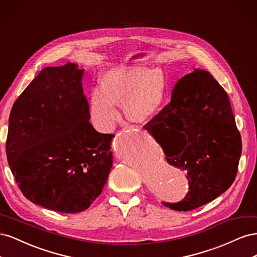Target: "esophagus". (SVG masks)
<instances>
[{
  "instance_id": "34e87169",
  "label": "esophagus",
  "mask_w": 257,
  "mask_h": 257,
  "mask_svg": "<svg viewBox=\"0 0 257 257\" xmlns=\"http://www.w3.org/2000/svg\"><path fill=\"white\" fill-rule=\"evenodd\" d=\"M124 128H127V130H135V128H138L137 125H133V124H128V125H126Z\"/></svg>"
}]
</instances>
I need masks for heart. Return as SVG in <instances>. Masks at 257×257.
<instances>
[{"label": "heart", "mask_w": 257, "mask_h": 257, "mask_svg": "<svg viewBox=\"0 0 257 257\" xmlns=\"http://www.w3.org/2000/svg\"><path fill=\"white\" fill-rule=\"evenodd\" d=\"M165 95L166 81L160 69L112 67L103 74L99 88L91 92L90 121L99 132L111 131L120 119L119 106L122 104L132 121L149 120L162 109Z\"/></svg>", "instance_id": "b5f03b06"}]
</instances>
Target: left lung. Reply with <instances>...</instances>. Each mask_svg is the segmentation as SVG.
I'll return each instance as SVG.
<instances>
[{"label":"left lung","instance_id":"obj_1","mask_svg":"<svg viewBox=\"0 0 257 257\" xmlns=\"http://www.w3.org/2000/svg\"><path fill=\"white\" fill-rule=\"evenodd\" d=\"M166 154L188 173L189 192L177 211L196 209L220 196L235 181L242 150L227 93L213 76L195 69L176 83L170 103L144 126Z\"/></svg>","mask_w":257,"mask_h":257}]
</instances>
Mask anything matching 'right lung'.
Wrapping results in <instances>:
<instances>
[{"mask_svg": "<svg viewBox=\"0 0 257 257\" xmlns=\"http://www.w3.org/2000/svg\"><path fill=\"white\" fill-rule=\"evenodd\" d=\"M83 69L46 67L15 102L6 155L30 201L58 212L87 210L102 193L112 166V134L90 123Z\"/></svg>", "mask_w": 257, "mask_h": 257, "instance_id": "1", "label": "right lung"}]
</instances>
